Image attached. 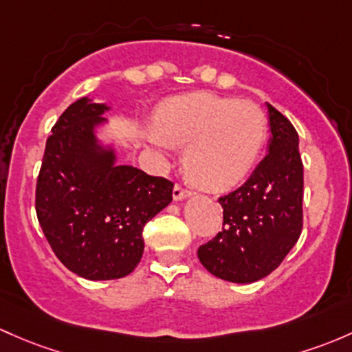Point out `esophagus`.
Segmentation results:
<instances>
[{"instance_id": "esophagus-1", "label": "esophagus", "mask_w": 352, "mask_h": 352, "mask_svg": "<svg viewBox=\"0 0 352 352\" xmlns=\"http://www.w3.org/2000/svg\"><path fill=\"white\" fill-rule=\"evenodd\" d=\"M172 195H173V201H184V199L190 197V192L186 190V188H184V187H180L179 184H177V186L173 187V192H172Z\"/></svg>"}]
</instances>
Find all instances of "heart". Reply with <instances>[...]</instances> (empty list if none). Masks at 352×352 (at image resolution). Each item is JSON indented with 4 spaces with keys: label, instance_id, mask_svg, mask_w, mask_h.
I'll use <instances>...</instances> for the list:
<instances>
[{
    "label": "heart",
    "instance_id": "1",
    "mask_svg": "<svg viewBox=\"0 0 352 352\" xmlns=\"http://www.w3.org/2000/svg\"><path fill=\"white\" fill-rule=\"evenodd\" d=\"M148 140L187 146L184 168L206 190L238 186L253 168L266 140V118L258 106L238 99L195 92L158 106Z\"/></svg>",
    "mask_w": 352,
    "mask_h": 352
}]
</instances>
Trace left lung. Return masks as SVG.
I'll return each instance as SVG.
<instances>
[{"label": "left lung", "instance_id": "8db88e82", "mask_svg": "<svg viewBox=\"0 0 352 352\" xmlns=\"http://www.w3.org/2000/svg\"><path fill=\"white\" fill-rule=\"evenodd\" d=\"M270 140L266 157L250 179L219 197L223 231L197 250L217 278L253 283L278 268L302 232L303 165L294 124L266 102Z\"/></svg>", "mask_w": 352, "mask_h": 352}]
</instances>
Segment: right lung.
I'll list each match as a JSON object with an SVG mask.
<instances>
[{"label": "right lung", "instance_id": "right-lung-1", "mask_svg": "<svg viewBox=\"0 0 352 352\" xmlns=\"http://www.w3.org/2000/svg\"><path fill=\"white\" fill-rule=\"evenodd\" d=\"M111 108L80 98L47 140L35 209L43 234L65 268L86 280H116L142 260L143 228L172 202L173 184L118 165L114 145L98 138Z\"/></svg>", "mask_w": 352, "mask_h": 352}]
</instances>
